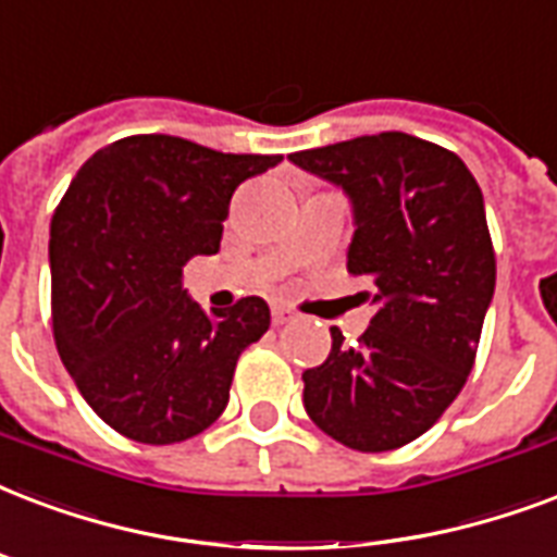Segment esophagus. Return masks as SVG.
I'll list each match as a JSON object with an SVG mask.
<instances>
[{
    "instance_id": "1",
    "label": "esophagus",
    "mask_w": 557,
    "mask_h": 557,
    "mask_svg": "<svg viewBox=\"0 0 557 557\" xmlns=\"http://www.w3.org/2000/svg\"><path fill=\"white\" fill-rule=\"evenodd\" d=\"M292 318H295V312H292V309H288V307H274V309H271V321H274V324H277V326L288 324Z\"/></svg>"
}]
</instances>
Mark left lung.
Listing matches in <instances>:
<instances>
[{"instance_id": "8db88e82", "label": "left lung", "mask_w": 557, "mask_h": 557, "mask_svg": "<svg viewBox=\"0 0 557 557\" xmlns=\"http://www.w3.org/2000/svg\"><path fill=\"white\" fill-rule=\"evenodd\" d=\"M288 160L354 203L347 271L371 280L359 345L330 330L324 364L304 371L318 430L359 453L420 438L465 388L496 283L485 201L461 157L385 131Z\"/></svg>"}]
</instances>
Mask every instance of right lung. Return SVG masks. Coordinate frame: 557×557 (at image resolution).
I'll return each mask as SVG.
<instances>
[{
    "label": "right lung",
    "mask_w": 557,
    "mask_h": 557,
    "mask_svg": "<svg viewBox=\"0 0 557 557\" xmlns=\"http://www.w3.org/2000/svg\"><path fill=\"white\" fill-rule=\"evenodd\" d=\"M280 154H222L169 134L99 148L72 177L49 231L61 362L108 426L177 444L219 420L242 350L260 342L262 297L203 312L184 265L215 253L242 181Z\"/></svg>",
    "instance_id": "add662e5"
}]
</instances>
